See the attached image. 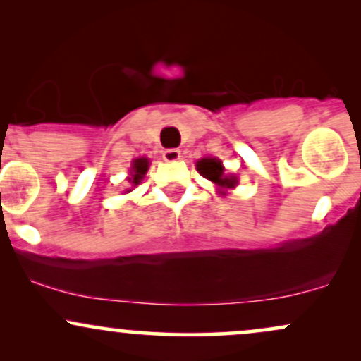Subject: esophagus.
<instances>
[{
  "label": "esophagus",
  "mask_w": 361,
  "mask_h": 361,
  "mask_svg": "<svg viewBox=\"0 0 361 361\" xmlns=\"http://www.w3.org/2000/svg\"><path fill=\"white\" fill-rule=\"evenodd\" d=\"M180 156H181V152H180V149H164L163 151V159L164 161H176V159H180Z\"/></svg>",
  "instance_id": "esophagus-1"
}]
</instances>
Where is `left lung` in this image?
<instances>
[{
  "instance_id": "obj_1",
  "label": "left lung",
  "mask_w": 361,
  "mask_h": 361,
  "mask_svg": "<svg viewBox=\"0 0 361 361\" xmlns=\"http://www.w3.org/2000/svg\"><path fill=\"white\" fill-rule=\"evenodd\" d=\"M197 169L202 176H205L207 180H210L215 185L224 186V188H233V186H235V178L224 175L222 163L219 159L205 157V159L198 161Z\"/></svg>"
}]
</instances>
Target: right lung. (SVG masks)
<instances>
[{
    "label": "right lung",
    "instance_id": "add662e5",
    "mask_svg": "<svg viewBox=\"0 0 361 361\" xmlns=\"http://www.w3.org/2000/svg\"><path fill=\"white\" fill-rule=\"evenodd\" d=\"M147 164H149V161L146 159V157H140V159L134 161V164H132V178H128L132 185L140 183V180H142V176L146 175V171H147Z\"/></svg>",
    "mask_w": 361,
    "mask_h": 361
}]
</instances>
